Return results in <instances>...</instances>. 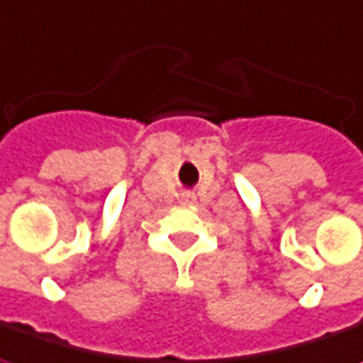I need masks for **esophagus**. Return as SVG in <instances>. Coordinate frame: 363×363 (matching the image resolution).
Returning a JSON list of instances; mask_svg holds the SVG:
<instances>
[{"mask_svg": "<svg viewBox=\"0 0 363 363\" xmlns=\"http://www.w3.org/2000/svg\"><path fill=\"white\" fill-rule=\"evenodd\" d=\"M194 199H196V196H194V192H191V191H184L181 194L182 204H192V202H194Z\"/></svg>", "mask_w": 363, "mask_h": 363, "instance_id": "1", "label": "esophagus"}]
</instances>
